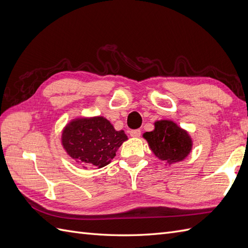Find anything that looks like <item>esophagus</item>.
Instances as JSON below:
<instances>
[{
  "label": "esophagus",
  "mask_w": 248,
  "mask_h": 248,
  "mask_svg": "<svg viewBox=\"0 0 248 248\" xmlns=\"http://www.w3.org/2000/svg\"><path fill=\"white\" fill-rule=\"evenodd\" d=\"M129 133H130V137L131 138H140V129L131 130Z\"/></svg>",
  "instance_id": "obj_1"
}]
</instances>
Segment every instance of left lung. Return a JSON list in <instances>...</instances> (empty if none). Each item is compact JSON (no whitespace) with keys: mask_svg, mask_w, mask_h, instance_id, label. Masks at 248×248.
Wrapping results in <instances>:
<instances>
[{"mask_svg":"<svg viewBox=\"0 0 248 248\" xmlns=\"http://www.w3.org/2000/svg\"><path fill=\"white\" fill-rule=\"evenodd\" d=\"M153 154L171 166L183 161L192 150L193 140L188 131L171 120L154 122V129L142 134Z\"/></svg>","mask_w":248,"mask_h":248,"instance_id":"left-lung-1","label":"left lung"}]
</instances>
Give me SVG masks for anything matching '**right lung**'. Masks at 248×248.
I'll return each instance as SVG.
<instances>
[{"mask_svg":"<svg viewBox=\"0 0 248 248\" xmlns=\"http://www.w3.org/2000/svg\"><path fill=\"white\" fill-rule=\"evenodd\" d=\"M127 140L123 130H116L101 116L72 119L65 125L61 137L65 152L84 169L108 166Z\"/></svg>","mask_w":248,"mask_h":248,"instance_id":"1","label":"right lung"}]
</instances>
